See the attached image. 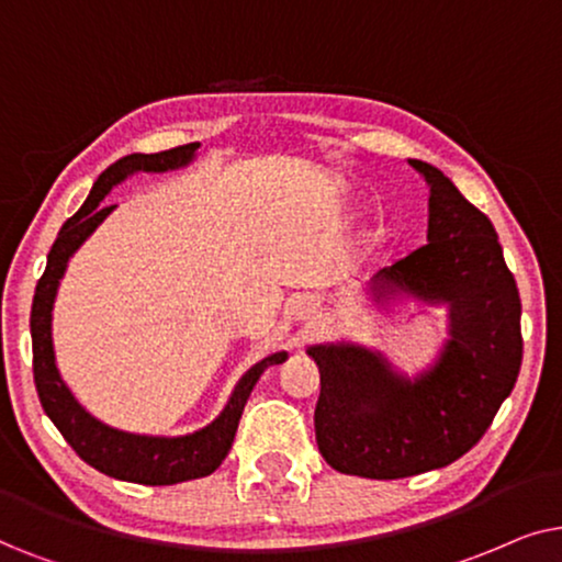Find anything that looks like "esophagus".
<instances>
[{
	"mask_svg": "<svg viewBox=\"0 0 562 562\" xmlns=\"http://www.w3.org/2000/svg\"><path fill=\"white\" fill-rule=\"evenodd\" d=\"M316 316H318V308L313 301H301L295 305V318L303 321V324H311V321H316Z\"/></svg>",
	"mask_w": 562,
	"mask_h": 562,
	"instance_id": "1",
	"label": "esophagus"
}]
</instances>
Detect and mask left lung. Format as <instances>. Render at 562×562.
I'll list each match as a JSON object with an SVG mask.
<instances>
[{
	"label": "left lung",
	"mask_w": 562,
	"mask_h": 562,
	"mask_svg": "<svg viewBox=\"0 0 562 562\" xmlns=\"http://www.w3.org/2000/svg\"><path fill=\"white\" fill-rule=\"evenodd\" d=\"M426 246L368 282L378 311L445 308L447 336L408 375L359 341L311 344L318 364L316 442L344 475L395 481L445 468L477 445L521 368V301L496 228L431 164Z\"/></svg>",
	"instance_id": "obj_1"
}]
</instances>
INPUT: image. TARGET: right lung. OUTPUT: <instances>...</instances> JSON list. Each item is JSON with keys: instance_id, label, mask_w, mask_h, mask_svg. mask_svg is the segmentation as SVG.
<instances>
[{"instance_id": "obj_1", "label": "right lung", "mask_w": 562, "mask_h": 562, "mask_svg": "<svg viewBox=\"0 0 562 562\" xmlns=\"http://www.w3.org/2000/svg\"><path fill=\"white\" fill-rule=\"evenodd\" d=\"M200 144H187L161 154H131L125 159L104 169L89 190L85 205L64 223L58 231L54 246L48 251L46 272L37 280L33 311H30V336H33V375L37 398L43 411L64 439L74 447L87 465L100 473L117 477V481L140 483V485H175L205 477L221 468L226 454L234 445L238 418L244 414L246 401L261 378V372L272 364H282L288 351H272L238 378L231 391L226 406L211 424L203 429H194L177 437L164 434H136L123 431L115 426L100 422L77 401L71 387L66 385L56 364L54 349V303L58 285H61L66 267L81 244L94 234L97 226L115 211V205L104 207L102 200L112 192V187L133 175H167L190 167L198 159Z\"/></svg>"}]
</instances>
